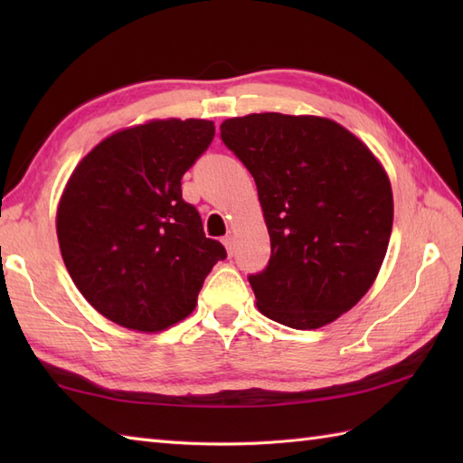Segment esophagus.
<instances>
[{
	"instance_id": "obj_1",
	"label": "esophagus",
	"mask_w": 463,
	"mask_h": 463,
	"mask_svg": "<svg viewBox=\"0 0 463 463\" xmlns=\"http://www.w3.org/2000/svg\"><path fill=\"white\" fill-rule=\"evenodd\" d=\"M222 244H224L226 252H229V254H232V252H234V239L231 237V234H226V237L222 239Z\"/></svg>"
}]
</instances>
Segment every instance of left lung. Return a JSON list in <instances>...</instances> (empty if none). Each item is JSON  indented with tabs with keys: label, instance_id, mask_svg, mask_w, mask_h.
I'll return each instance as SVG.
<instances>
[{
	"label": "left lung",
	"instance_id": "left-lung-1",
	"mask_svg": "<svg viewBox=\"0 0 463 463\" xmlns=\"http://www.w3.org/2000/svg\"><path fill=\"white\" fill-rule=\"evenodd\" d=\"M221 137L254 176L270 237L269 267L249 277L259 310L314 330L356 307L378 277L394 222L376 155L317 115L232 117Z\"/></svg>",
	"mask_w": 463,
	"mask_h": 463
}]
</instances>
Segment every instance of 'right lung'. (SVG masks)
I'll use <instances>...</instances> for the list:
<instances>
[{"label":"right lung","mask_w":463,"mask_h":463,"mask_svg":"<svg viewBox=\"0 0 463 463\" xmlns=\"http://www.w3.org/2000/svg\"><path fill=\"white\" fill-rule=\"evenodd\" d=\"M213 137V121L151 119L105 137L69 176L55 219L63 262L85 300L119 326L161 332L184 320L226 259L181 191Z\"/></svg>","instance_id":"obj_1"}]
</instances>
